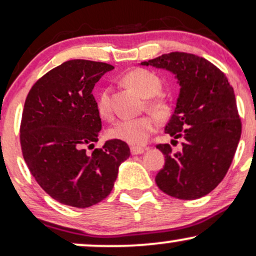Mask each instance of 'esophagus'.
Listing matches in <instances>:
<instances>
[{
  "mask_svg": "<svg viewBox=\"0 0 256 256\" xmlns=\"http://www.w3.org/2000/svg\"><path fill=\"white\" fill-rule=\"evenodd\" d=\"M144 152V150L141 147H132L130 148V153L133 154V156H136V154H142Z\"/></svg>",
  "mask_w": 256,
  "mask_h": 256,
  "instance_id": "34e87169",
  "label": "esophagus"
}]
</instances>
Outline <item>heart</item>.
Returning <instances> with one entry per match:
<instances>
[{"instance_id": "b5f03b06", "label": "heart", "mask_w": 256, "mask_h": 256, "mask_svg": "<svg viewBox=\"0 0 256 256\" xmlns=\"http://www.w3.org/2000/svg\"><path fill=\"white\" fill-rule=\"evenodd\" d=\"M123 82L130 86L135 92L140 94L142 98H152L159 92L162 88V82L156 74L147 70H133L123 76ZM150 109L158 115H162L167 112L166 103L162 100H150L148 102ZM96 108L100 116L103 118H110L112 109H110L109 90L102 89L97 94ZM156 121L152 116H141L138 118H123L116 121L109 128V138L121 140L134 146H141L146 144L150 134L156 130Z\"/></svg>"}]
</instances>
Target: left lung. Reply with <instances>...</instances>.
Here are the masks:
<instances>
[{
    "mask_svg": "<svg viewBox=\"0 0 256 256\" xmlns=\"http://www.w3.org/2000/svg\"><path fill=\"white\" fill-rule=\"evenodd\" d=\"M140 65L170 71L180 91L165 133L182 140V150L158 144L165 166L156 176L158 188L178 200H197L222 182L232 165L240 138L234 89L226 74L202 56L172 52Z\"/></svg>",
    "mask_w": 256,
    "mask_h": 256,
    "instance_id": "left-lung-1",
    "label": "left lung"
}]
</instances>
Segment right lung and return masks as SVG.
Masks as SVG:
<instances>
[{"mask_svg":"<svg viewBox=\"0 0 256 256\" xmlns=\"http://www.w3.org/2000/svg\"><path fill=\"white\" fill-rule=\"evenodd\" d=\"M112 68L83 59L65 62L27 94L20 127L22 156L38 184L62 204L84 209L100 203L130 156L128 144L116 138L91 154L86 150L102 129L92 90Z\"/></svg>","mask_w":256,"mask_h":256,"instance_id":"obj_1","label":"right lung"}]
</instances>
